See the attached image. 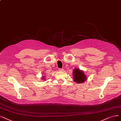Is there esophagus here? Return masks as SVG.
Listing matches in <instances>:
<instances>
[{"instance_id": "34e87169", "label": "esophagus", "mask_w": 121, "mask_h": 121, "mask_svg": "<svg viewBox=\"0 0 121 121\" xmlns=\"http://www.w3.org/2000/svg\"><path fill=\"white\" fill-rule=\"evenodd\" d=\"M58 70H59V71H63V69H58Z\"/></svg>"}]
</instances>
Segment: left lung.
I'll return each instance as SVG.
<instances>
[{
    "mask_svg": "<svg viewBox=\"0 0 121 121\" xmlns=\"http://www.w3.org/2000/svg\"><path fill=\"white\" fill-rule=\"evenodd\" d=\"M73 78L75 82L77 84L83 83L87 80V76L84 71L79 68H75L73 72Z\"/></svg>",
    "mask_w": 121,
    "mask_h": 121,
    "instance_id": "8db88e82",
    "label": "left lung"
}]
</instances>
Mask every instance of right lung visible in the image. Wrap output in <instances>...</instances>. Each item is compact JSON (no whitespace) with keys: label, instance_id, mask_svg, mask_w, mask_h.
Wrapping results in <instances>:
<instances>
[{"label":"right lung","instance_id":"obj_1","mask_svg":"<svg viewBox=\"0 0 121 121\" xmlns=\"http://www.w3.org/2000/svg\"><path fill=\"white\" fill-rule=\"evenodd\" d=\"M45 75H44V76H42V77H41V79H42L43 80H45Z\"/></svg>","mask_w":121,"mask_h":121}]
</instances>
